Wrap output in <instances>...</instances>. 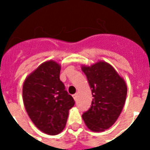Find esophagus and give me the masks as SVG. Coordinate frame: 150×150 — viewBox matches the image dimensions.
Listing matches in <instances>:
<instances>
[{
	"label": "esophagus",
	"mask_w": 150,
	"mask_h": 150,
	"mask_svg": "<svg viewBox=\"0 0 150 150\" xmlns=\"http://www.w3.org/2000/svg\"><path fill=\"white\" fill-rule=\"evenodd\" d=\"M77 96H78V94L77 93L74 94V95H73V98H74V100H77Z\"/></svg>",
	"instance_id": "1"
}]
</instances>
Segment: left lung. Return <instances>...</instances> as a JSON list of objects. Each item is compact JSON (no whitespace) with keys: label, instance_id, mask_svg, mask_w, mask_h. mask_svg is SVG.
I'll list each match as a JSON object with an SVG mask.
<instances>
[{"label":"left lung","instance_id":"left-lung-1","mask_svg":"<svg viewBox=\"0 0 150 150\" xmlns=\"http://www.w3.org/2000/svg\"><path fill=\"white\" fill-rule=\"evenodd\" d=\"M93 96L89 110L82 114L87 128L100 132L110 128L118 118L127 96L124 79L110 64L100 61L82 66Z\"/></svg>","mask_w":150,"mask_h":150}]
</instances>
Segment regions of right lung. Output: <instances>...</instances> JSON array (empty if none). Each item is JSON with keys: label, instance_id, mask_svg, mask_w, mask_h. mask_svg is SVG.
<instances>
[{"label": "right lung", "instance_id": "right-lung-1", "mask_svg": "<svg viewBox=\"0 0 150 150\" xmlns=\"http://www.w3.org/2000/svg\"><path fill=\"white\" fill-rule=\"evenodd\" d=\"M60 71L57 62L45 61L27 76L22 87L27 114L36 128L50 135L64 128L69 110L75 105L60 80Z\"/></svg>", "mask_w": 150, "mask_h": 150}]
</instances>
